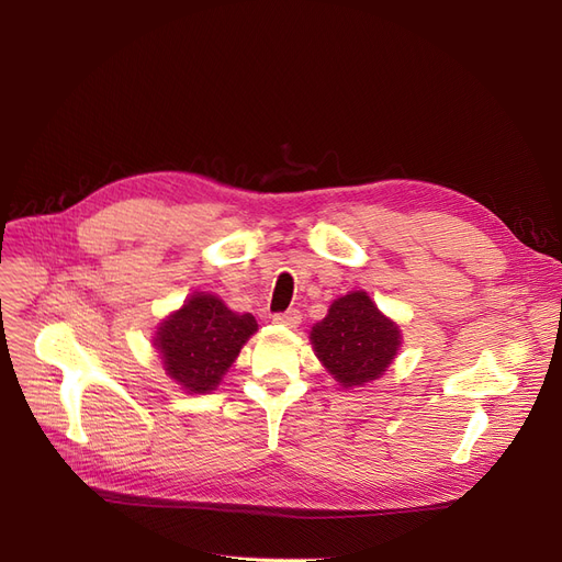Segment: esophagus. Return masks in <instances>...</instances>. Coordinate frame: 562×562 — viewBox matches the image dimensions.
Here are the masks:
<instances>
[{
	"label": "esophagus",
	"mask_w": 562,
	"mask_h": 562,
	"mask_svg": "<svg viewBox=\"0 0 562 562\" xmlns=\"http://www.w3.org/2000/svg\"><path fill=\"white\" fill-rule=\"evenodd\" d=\"M276 323H280V326H286V328H296L301 323V312L299 310H286V312H280L273 316Z\"/></svg>",
	"instance_id": "obj_1"
}]
</instances>
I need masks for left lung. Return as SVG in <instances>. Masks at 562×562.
Listing matches in <instances>:
<instances>
[{"label":"left lung","mask_w":562,"mask_h":562,"mask_svg":"<svg viewBox=\"0 0 562 562\" xmlns=\"http://www.w3.org/2000/svg\"><path fill=\"white\" fill-rule=\"evenodd\" d=\"M312 344L337 382L360 387L387 371L401 346V333L364 291H352L337 299L328 316L312 328Z\"/></svg>","instance_id":"obj_1"}]
</instances>
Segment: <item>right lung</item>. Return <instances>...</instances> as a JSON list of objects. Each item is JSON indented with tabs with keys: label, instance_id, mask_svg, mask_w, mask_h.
Returning a JSON list of instances; mask_svg holds the SVG:
<instances>
[{
	"label": "right lung",
	"instance_id": "right-lung-1",
	"mask_svg": "<svg viewBox=\"0 0 562 562\" xmlns=\"http://www.w3.org/2000/svg\"><path fill=\"white\" fill-rule=\"evenodd\" d=\"M257 330L252 314H236L212 293H195L191 301L161 323L157 350L172 380L187 392H212Z\"/></svg>",
	"mask_w": 562,
	"mask_h": 562
}]
</instances>
